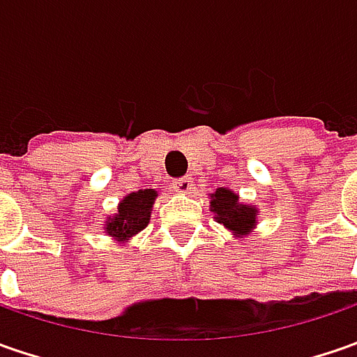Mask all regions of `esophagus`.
Returning <instances> with one entry per match:
<instances>
[{
    "label": "esophagus",
    "mask_w": 357,
    "mask_h": 357,
    "mask_svg": "<svg viewBox=\"0 0 357 357\" xmlns=\"http://www.w3.org/2000/svg\"><path fill=\"white\" fill-rule=\"evenodd\" d=\"M172 188L176 190V192H181V195H188L195 185H192V178L190 176H183V178H176L174 183H172Z\"/></svg>",
    "instance_id": "34e87169"
}]
</instances>
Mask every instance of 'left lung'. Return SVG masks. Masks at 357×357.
Masks as SVG:
<instances>
[{"label":"left lung","mask_w":357,"mask_h":357,"mask_svg":"<svg viewBox=\"0 0 357 357\" xmlns=\"http://www.w3.org/2000/svg\"><path fill=\"white\" fill-rule=\"evenodd\" d=\"M211 211L218 225L232 230L236 236H248L256 227V206L242 204L238 195L230 188H216L211 195Z\"/></svg>","instance_id":"left-lung-1"}]
</instances>
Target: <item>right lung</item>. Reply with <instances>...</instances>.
I'll return each instance as SVG.
<instances>
[{
  "label": "right lung",
  "instance_id": "add662e5",
  "mask_svg": "<svg viewBox=\"0 0 357 357\" xmlns=\"http://www.w3.org/2000/svg\"><path fill=\"white\" fill-rule=\"evenodd\" d=\"M158 192L155 188H143L130 192L119 202V211L115 216L107 218L105 232L119 242H125L130 236L139 234L151 220V211Z\"/></svg>",
  "mask_w": 357,
  "mask_h": 357
}]
</instances>
